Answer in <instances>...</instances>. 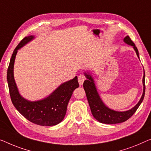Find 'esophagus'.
<instances>
[{"mask_svg": "<svg viewBox=\"0 0 151 151\" xmlns=\"http://www.w3.org/2000/svg\"><path fill=\"white\" fill-rule=\"evenodd\" d=\"M85 80V76L83 75H80L78 76V83H79L80 85H82L83 84V82Z\"/></svg>", "mask_w": 151, "mask_h": 151, "instance_id": "1", "label": "esophagus"}]
</instances>
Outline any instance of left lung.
<instances>
[{"instance_id": "left-lung-1", "label": "left lung", "mask_w": 151, "mask_h": 151, "mask_svg": "<svg viewBox=\"0 0 151 151\" xmlns=\"http://www.w3.org/2000/svg\"><path fill=\"white\" fill-rule=\"evenodd\" d=\"M126 44L133 47L136 51V55L139 58V53L137 47L135 45L133 41L130 39L129 36H126L123 39ZM85 76L87 79L83 83V88L85 91L86 96L88 100L89 105L91 109V113L93 117L99 122L106 123V124H116V123H123L127 121L134 114L138 109L139 106L142 102L145 94V73L144 70V76L142 78L143 83V93L140 100H139L136 106L132 109L126 111H116L109 109L106 106L99 96L98 92L96 89L95 83L92 75H90L89 72L85 73Z\"/></svg>"}]
</instances>
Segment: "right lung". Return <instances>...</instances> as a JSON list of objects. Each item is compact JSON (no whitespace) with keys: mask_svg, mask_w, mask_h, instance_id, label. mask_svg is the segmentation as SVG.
<instances>
[{"mask_svg":"<svg viewBox=\"0 0 151 151\" xmlns=\"http://www.w3.org/2000/svg\"><path fill=\"white\" fill-rule=\"evenodd\" d=\"M34 39V36H28L22 39L11 56L6 76L11 99L15 109L30 122L42 126L55 125L64 119L73 91L79 86L77 76L63 83L50 95L42 100L30 101L22 97L13 75L15 60L17 51Z\"/></svg>","mask_w":151,"mask_h":151,"instance_id":"right-lung-1","label":"right lung"}]
</instances>
